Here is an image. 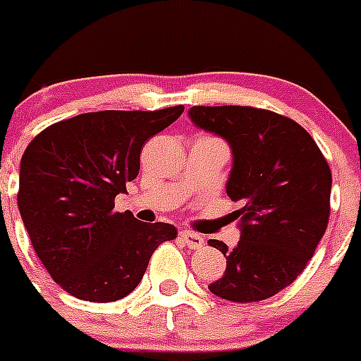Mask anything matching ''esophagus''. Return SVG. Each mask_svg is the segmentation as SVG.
<instances>
[{"instance_id":"obj_1","label":"esophagus","mask_w":361,"mask_h":361,"mask_svg":"<svg viewBox=\"0 0 361 361\" xmlns=\"http://www.w3.org/2000/svg\"><path fill=\"white\" fill-rule=\"evenodd\" d=\"M178 238H180V241H183L186 247H190V249H198V247L204 245V238L197 233H191V231H180Z\"/></svg>"}]
</instances>
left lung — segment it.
<instances>
[{"mask_svg":"<svg viewBox=\"0 0 361 361\" xmlns=\"http://www.w3.org/2000/svg\"><path fill=\"white\" fill-rule=\"evenodd\" d=\"M197 127L233 148L227 195L243 207L236 249L209 240L227 259L209 284L231 302H257L290 286L312 259L329 220L331 170L312 135L277 112L241 105L190 109Z\"/></svg>","mask_w":361,"mask_h":361,"instance_id":"8db88e82","label":"left lung"}]
</instances>
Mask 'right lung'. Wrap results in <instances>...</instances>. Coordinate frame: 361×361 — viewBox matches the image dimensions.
I'll return each mask as SVG.
<instances>
[{"label":"right lung","instance_id":"add662e5","mask_svg":"<svg viewBox=\"0 0 361 361\" xmlns=\"http://www.w3.org/2000/svg\"><path fill=\"white\" fill-rule=\"evenodd\" d=\"M183 111L85 112L49 125L26 147L19 213L44 269L73 297L123 299L143 279L154 250L177 238L170 224L114 211V198L140 173L143 145Z\"/></svg>","mask_w":361,"mask_h":361}]
</instances>
